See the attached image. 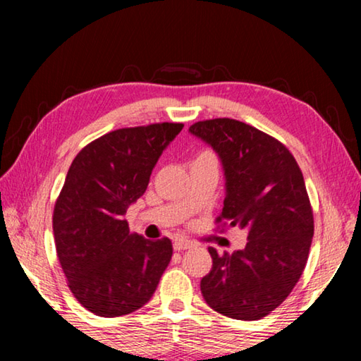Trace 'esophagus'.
Instances as JSON below:
<instances>
[{
  "label": "esophagus",
  "mask_w": 361,
  "mask_h": 361,
  "mask_svg": "<svg viewBox=\"0 0 361 361\" xmlns=\"http://www.w3.org/2000/svg\"><path fill=\"white\" fill-rule=\"evenodd\" d=\"M194 247V243L191 242V240H188V239H181V237H178V239H175V242H173V248L175 250H188V248H192Z\"/></svg>",
  "instance_id": "1"
}]
</instances>
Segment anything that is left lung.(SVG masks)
I'll list each match as a JSON object with an SVG mask.
<instances>
[{"mask_svg": "<svg viewBox=\"0 0 361 361\" xmlns=\"http://www.w3.org/2000/svg\"><path fill=\"white\" fill-rule=\"evenodd\" d=\"M218 152L226 176L219 226L248 231L247 247L219 255L200 280L205 302L235 320H259L282 304L302 276L314 237L304 176L288 148L245 122L218 118L189 127Z\"/></svg>", "mask_w": 361, "mask_h": 361, "instance_id": "8db88e82", "label": "left lung"}]
</instances>
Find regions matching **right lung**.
Masks as SVG:
<instances>
[{"label":"right lung","instance_id":"add662e5","mask_svg":"<svg viewBox=\"0 0 361 361\" xmlns=\"http://www.w3.org/2000/svg\"><path fill=\"white\" fill-rule=\"evenodd\" d=\"M181 129V122H157L113 130L71 162L54 207V239L73 296L95 315L143 307L172 259L169 237L145 239L130 232L124 216Z\"/></svg>","mask_w":361,"mask_h":361}]
</instances>
